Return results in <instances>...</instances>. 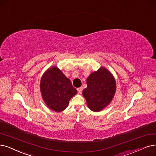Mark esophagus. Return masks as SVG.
<instances>
[{"mask_svg":"<svg viewBox=\"0 0 156 156\" xmlns=\"http://www.w3.org/2000/svg\"><path fill=\"white\" fill-rule=\"evenodd\" d=\"M77 90L78 93H79V94H80V93H82V91H83V87H80V88H77Z\"/></svg>","mask_w":156,"mask_h":156,"instance_id":"obj_1","label":"esophagus"}]
</instances>
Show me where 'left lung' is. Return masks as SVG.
<instances>
[{
	"mask_svg": "<svg viewBox=\"0 0 156 156\" xmlns=\"http://www.w3.org/2000/svg\"><path fill=\"white\" fill-rule=\"evenodd\" d=\"M88 87L83 91L88 108L93 111L103 109L110 103L116 91V83L109 72L102 67L87 78Z\"/></svg>",
	"mask_w": 156,
	"mask_h": 156,
	"instance_id": "1",
	"label": "left lung"
}]
</instances>
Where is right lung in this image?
Listing matches in <instances>:
<instances>
[{"instance_id": "obj_1", "label": "right lung", "mask_w": 156, "mask_h": 156, "mask_svg": "<svg viewBox=\"0 0 156 156\" xmlns=\"http://www.w3.org/2000/svg\"><path fill=\"white\" fill-rule=\"evenodd\" d=\"M40 90L47 106L56 112L65 109L70 98L77 93L70 80L55 66L43 74L41 79Z\"/></svg>"}]
</instances>
